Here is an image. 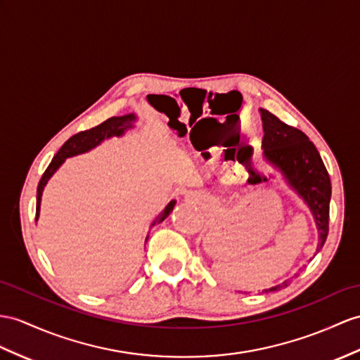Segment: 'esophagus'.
Returning a JSON list of instances; mask_svg holds the SVG:
<instances>
[{
	"instance_id": "1",
	"label": "esophagus",
	"mask_w": 360,
	"mask_h": 360,
	"mask_svg": "<svg viewBox=\"0 0 360 360\" xmlns=\"http://www.w3.org/2000/svg\"><path fill=\"white\" fill-rule=\"evenodd\" d=\"M188 197H191V198H195V197H198V195L195 194V192H189V194H188Z\"/></svg>"
}]
</instances>
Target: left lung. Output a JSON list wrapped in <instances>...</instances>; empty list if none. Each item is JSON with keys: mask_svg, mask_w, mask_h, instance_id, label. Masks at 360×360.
<instances>
[{"mask_svg": "<svg viewBox=\"0 0 360 360\" xmlns=\"http://www.w3.org/2000/svg\"><path fill=\"white\" fill-rule=\"evenodd\" d=\"M259 111L262 129H264L262 150H264L266 160L281 171L290 188L295 189L297 195L302 197L307 206L310 207L319 233L316 248V252H319L328 235L330 175L316 146L301 129L284 124L267 110L261 108ZM288 284H290V279L262 292H278Z\"/></svg>", "mask_w": 360, "mask_h": 360, "instance_id": "1", "label": "left lung"}]
</instances>
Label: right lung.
I'll list each match as a JSON object with an SVG mask.
<instances>
[{"label":"right lung","instance_id":"1","mask_svg":"<svg viewBox=\"0 0 360 360\" xmlns=\"http://www.w3.org/2000/svg\"><path fill=\"white\" fill-rule=\"evenodd\" d=\"M134 122H136L134 114H125V116L110 117L108 120L102 122V124L98 125V127H94L91 129H86V131H81V133L72 136L63 146H60V150L56 153V155L53 157V160H51V163L49 165V168L46 169V172L42 174V177L39 180L38 191H37V220L39 217L41 197H42L44 186L47 185V181L50 180L51 175H53L58 171V168L65 162V159L93 150V148L101 145V142H103L105 139L124 136L127 129L134 128ZM174 206H175V201L172 200V201H169L168 206L163 209V212L155 218V221L162 223L165 218L172 212ZM155 221L153 223V226L155 224ZM146 240H148V236H146Z\"/></svg>","mask_w":360,"mask_h":360}]
</instances>
